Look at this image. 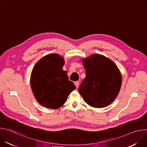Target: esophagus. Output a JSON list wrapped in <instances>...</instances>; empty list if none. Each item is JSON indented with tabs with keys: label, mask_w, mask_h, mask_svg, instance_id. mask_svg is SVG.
Returning <instances> with one entry per match:
<instances>
[{
	"label": "esophagus",
	"mask_w": 147,
	"mask_h": 147,
	"mask_svg": "<svg viewBox=\"0 0 147 147\" xmlns=\"http://www.w3.org/2000/svg\"><path fill=\"white\" fill-rule=\"evenodd\" d=\"M75 85L76 88H78V86L79 85V82H78V81H76V82H75Z\"/></svg>",
	"instance_id": "34e87169"
}]
</instances>
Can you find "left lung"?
<instances>
[{
	"instance_id": "obj_1",
	"label": "left lung",
	"mask_w": 147,
	"mask_h": 147,
	"mask_svg": "<svg viewBox=\"0 0 147 147\" xmlns=\"http://www.w3.org/2000/svg\"><path fill=\"white\" fill-rule=\"evenodd\" d=\"M86 77L79 93L89 106L102 108L111 103L121 85V75L116 64L106 57L93 54L82 59Z\"/></svg>"
}]
</instances>
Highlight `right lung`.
<instances>
[{
    "mask_svg": "<svg viewBox=\"0 0 147 147\" xmlns=\"http://www.w3.org/2000/svg\"><path fill=\"white\" fill-rule=\"evenodd\" d=\"M64 59L59 55L50 54L40 59L32 71L30 84L37 102L42 106L56 109L67 100L76 88L62 69Z\"/></svg>",
    "mask_w": 147,
    "mask_h": 147,
    "instance_id": "obj_1",
    "label": "right lung"
}]
</instances>
